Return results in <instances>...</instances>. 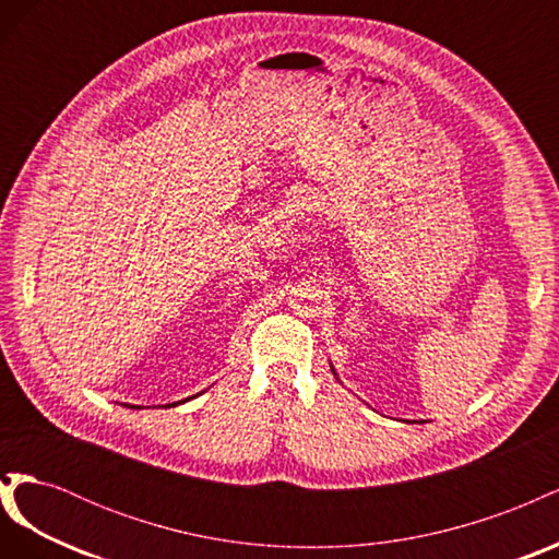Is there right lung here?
Masks as SVG:
<instances>
[{
	"label": "right lung",
	"instance_id": "right-lung-1",
	"mask_svg": "<svg viewBox=\"0 0 559 559\" xmlns=\"http://www.w3.org/2000/svg\"><path fill=\"white\" fill-rule=\"evenodd\" d=\"M173 405H175V403H173ZM138 408H140V405H138Z\"/></svg>",
	"mask_w": 559,
	"mask_h": 559
}]
</instances>
